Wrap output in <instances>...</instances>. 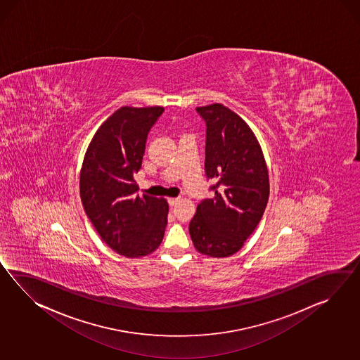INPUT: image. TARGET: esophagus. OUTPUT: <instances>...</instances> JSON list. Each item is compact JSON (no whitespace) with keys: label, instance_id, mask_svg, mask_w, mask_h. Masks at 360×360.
Listing matches in <instances>:
<instances>
[{"label":"esophagus","instance_id":"34e87169","mask_svg":"<svg viewBox=\"0 0 360 360\" xmlns=\"http://www.w3.org/2000/svg\"><path fill=\"white\" fill-rule=\"evenodd\" d=\"M178 198H169L168 199V204L170 205V207H174L176 205V202H178Z\"/></svg>","mask_w":360,"mask_h":360}]
</instances>
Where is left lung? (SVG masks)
<instances>
[{
	"label": "left lung",
	"instance_id": "obj_1",
	"mask_svg": "<svg viewBox=\"0 0 360 360\" xmlns=\"http://www.w3.org/2000/svg\"><path fill=\"white\" fill-rule=\"evenodd\" d=\"M196 112L205 122L204 169L214 196L200 201L188 231L201 255L229 257L264 216L269 173L256 136L235 112L218 103Z\"/></svg>",
	"mask_w": 360,
	"mask_h": 360
}]
</instances>
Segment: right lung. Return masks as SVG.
<instances>
[{
    "label": "right lung",
    "mask_w": 360,
    "mask_h": 360,
    "mask_svg": "<svg viewBox=\"0 0 360 360\" xmlns=\"http://www.w3.org/2000/svg\"><path fill=\"white\" fill-rule=\"evenodd\" d=\"M162 107H121L89 144L80 176L82 205L104 243L129 258L152 253L168 224L167 200L138 195L147 136Z\"/></svg>",
    "instance_id": "add662e5"
}]
</instances>
